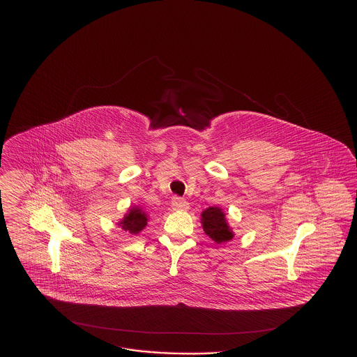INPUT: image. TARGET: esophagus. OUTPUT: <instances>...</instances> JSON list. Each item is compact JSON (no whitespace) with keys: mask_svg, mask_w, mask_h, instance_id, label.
I'll list each match as a JSON object with an SVG mask.
<instances>
[{"mask_svg":"<svg viewBox=\"0 0 357 357\" xmlns=\"http://www.w3.org/2000/svg\"><path fill=\"white\" fill-rule=\"evenodd\" d=\"M172 207L175 210H182V211H186L190 208V204L187 202L186 199L183 198H179V197H174L172 198Z\"/></svg>","mask_w":357,"mask_h":357,"instance_id":"esophagus-1","label":"esophagus"}]
</instances>
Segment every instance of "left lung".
<instances>
[{
    "label": "left lung",
    "instance_id": "left-lung-1",
    "mask_svg": "<svg viewBox=\"0 0 357 357\" xmlns=\"http://www.w3.org/2000/svg\"><path fill=\"white\" fill-rule=\"evenodd\" d=\"M201 223L204 233L217 243L229 242L234 237V231L227 223L226 214L218 206H211L204 210L201 214Z\"/></svg>",
    "mask_w": 357,
    "mask_h": 357
}]
</instances>
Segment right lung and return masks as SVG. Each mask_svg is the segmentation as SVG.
Wrapping results in <instances>:
<instances>
[{"mask_svg": "<svg viewBox=\"0 0 357 357\" xmlns=\"http://www.w3.org/2000/svg\"><path fill=\"white\" fill-rule=\"evenodd\" d=\"M147 222H149V215L140 207L131 206L128 211L124 214L123 220L118 222V225L124 231H128L130 234L135 236L147 226Z\"/></svg>", "mask_w": 357, "mask_h": 357, "instance_id": "obj_1", "label": "right lung"}]
</instances>
